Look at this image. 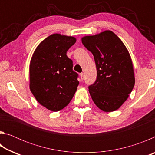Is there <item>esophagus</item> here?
I'll return each mask as SVG.
<instances>
[{"label":"esophagus","mask_w":155,"mask_h":155,"mask_svg":"<svg viewBox=\"0 0 155 155\" xmlns=\"http://www.w3.org/2000/svg\"><path fill=\"white\" fill-rule=\"evenodd\" d=\"M80 75V78H81V80L83 81L84 79V74L83 73H81V74H79Z\"/></svg>","instance_id":"esophagus-1"}]
</instances>
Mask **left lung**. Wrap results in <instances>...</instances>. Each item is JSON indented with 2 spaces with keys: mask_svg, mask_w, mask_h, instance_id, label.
I'll return each instance as SVG.
<instances>
[{
  "mask_svg": "<svg viewBox=\"0 0 155 155\" xmlns=\"http://www.w3.org/2000/svg\"><path fill=\"white\" fill-rule=\"evenodd\" d=\"M84 46L93 54L97 78L89 91L102 111H116L128 98L135 85L132 59L122 40L111 31L81 38Z\"/></svg>",
  "mask_w": 155,
  "mask_h": 155,
  "instance_id": "left-lung-1",
  "label": "left lung"
}]
</instances>
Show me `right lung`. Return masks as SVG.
Segmentation results:
<instances>
[{"instance_id": "1", "label": "right lung", "mask_w": 155, "mask_h": 155, "mask_svg": "<svg viewBox=\"0 0 155 155\" xmlns=\"http://www.w3.org/2000/svg\"><path fill=\"white\" fill-rule=\"evenodd\" d=\"M74 37L54 33L41 41L29 65V87L40 104L59 111L71 101L78 85V74L66 52L75 44Z\"/></svg>"}]
</instances>
